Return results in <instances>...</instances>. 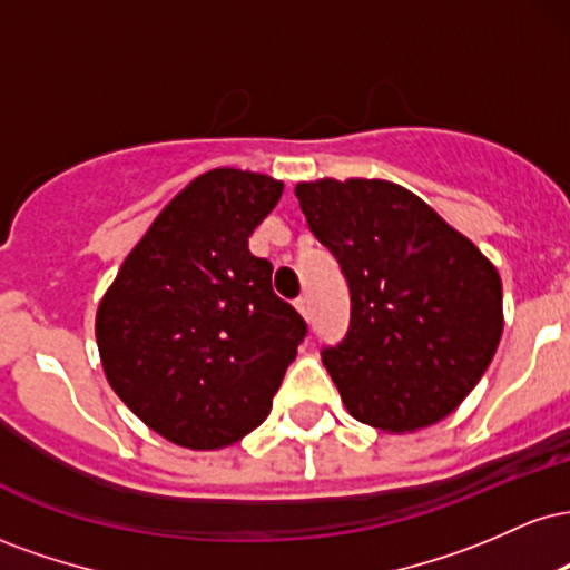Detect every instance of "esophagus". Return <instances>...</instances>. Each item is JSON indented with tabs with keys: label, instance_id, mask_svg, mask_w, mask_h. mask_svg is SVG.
Here are the masks:
<instances>
[{
	"label": "esophagus",
	"instance_id": "esophagus-1",
	"mask_svg": "<svg viewBox=\"0 0 570 570\" xmlns=\"http://www.w3.org/2000/svg\"><path fill=\"white\" fill-rule=\"evenodd\" d=\"M294 307H297L305 318H311V303H307V297H299L297 303H294Z\"/></svg>",
	"mask_w": 570,
	"mask_h": 570
}]
</instances>
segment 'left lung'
Returning a JSON list of instances; mask_svg holds the SVG:
<instances>
[{
    "label": "left lung",
    "instance_id": "1",
    "mask_svg": "<svg viewBox=\"0 0 570 570\" xmlns=\"http://www.w3.org/2000/svg\"><path fill=\"white\" fill-rule=\"evenodd\" d=\"M294 195L348 284V330L322 348L345 407L396 434L448 417L499 348L495 267L394 181L322 179Z\"/></svg>",
    "mask_w": 570,
    "mask_h": 570
}]
</instances>
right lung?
<instances>
[{"label": "right lung", "instance_id": "obj_1", "mask_svg": "<svg viewBox=\"0 0 570 570\" xmlns=\"http://www.w3.org/2000/svg\"><path fill=\"white\" fill-rule=\"evenodd\" d=\"M284 185L217 168L181 189L104 294L96 343L107 381L149 429L189 450L238 442L265 421L305 318L273 292L248 235Z\"/></svg>", "mask_w": 570, "mask_h": 570}]
</instances>
